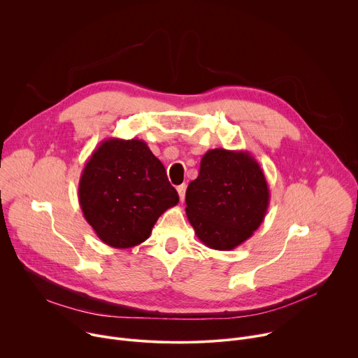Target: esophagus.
<instances>
[{"label":"esophagus","instance_id":"obj_1","mask_svg":"<svg viewBox=\"0 0 358 358\" xmlns=\"http://www.w3.org/2000/svg\"><path fill=\"white\" fill-rule=\"evenodd\" d=\"M185 189H187V185L185 184H181L177 187V191H178V195H180V199L184 201L185 199Z\"/></svg>","mask_w":358,"mask_h":358}]
</instances>
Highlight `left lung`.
Wrapping results in <instances>:
<instances>
[{
	"instance_id": "left-lung-1",
	"label": "left lung",
	"mask_w": 358,
	"mask_h": 358,
	"mask_svg": "<svg viewBox=\"0 0 358 358\" xmlns=\"http://www.w3.org/2000/svg\"><path fill=\"white\" fill-rule=\"evenodd\" d=\"M269 198L265 174L249 151L214 148L188 184L185 213L203 245L231 250L261 227Z\"/></svg>"
}]
</instances>
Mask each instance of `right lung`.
Returning a JSON list of instances; mask_svg holds the SVG:
<instances>
[{
  "instance_id": "add662e5",
  "label": "right lung",
  "mask_w": 358,
  "mask_h": 358,
  "mask_svg": "<svg viewBox=\"0 0 358 358\" xmlns=\"http://www.w3.org/2000/svg\"><path fill=\"white\" fill-rule=\"evenodd\" d=\"M78 196L94 234L116 249L144 242L180 199L145 141L113 137L101 141L86 162Z\"/></svg>"
}]
</instances>
